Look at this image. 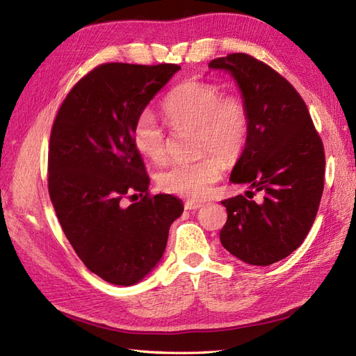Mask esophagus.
Returning <instances> with one entry per match:
<instances>
[{
	"label": "esophagus",
	"instance_id": "34e87169",
	"mask_svg": "<svg viewBox=\"0 0 356 356\" xmlns=\"http://www.w3.org/2000/svg\"><path fill=\"white\" fill-rule=\"evenodd\" d=\"M202 207V203L197 202H185V209L186 211H197V209Z\"/></svg>",
	"mask_w": 356,
	"mask_h": 356
}]
</instances>
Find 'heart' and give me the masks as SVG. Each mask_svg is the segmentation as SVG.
<instances>
[{
  "label": "heart",
  "instance_id": "heart-1",
  "mask_svg": "<svg viewBox=\"0 0 356 356\" xmlns=\"http://www.w3.org/2000/svg\"><path fill=\"white\" fill-rule=\"evenodd\" d=\"M162 111L172 129L195 127L194 161L176 162L162 170L156 181L162 191L193 200L204 198L221 177V159L230 162L245 149L251 129V115L243 97L222 93L221 87L203 79H186L172 88L162 102ZM132 143L141 156L161 163L168 154V136L149 109L136 115ZM209 151L216 152L215 157Z\"/></svg>",
  "mask_w": 356,
  "mask_h": 356
}]
</instances>
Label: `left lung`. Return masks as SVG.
I'll return each mask as SVG.
<instances>
[{
	"label": "left lung",
	"mask_w": 356,
	"mask_h": 356,
	"mask_svg": "<svg viewBox=\"0 0 356 356\" xmlns=\"http://www.w3.org/2000/svg\"><path fill=\"white\" fill-rule=\"evenodd\" d=\"M209 66L230 72L251 115L232 181L263 193L260 203L243 195L224 200L220 239L239 260L269 266L293 252L316 220L325 185L323 143L304 99L266 63L234 52Z\"/></svg>",
	"instance_id": "8db88e82"
}]
</instances>
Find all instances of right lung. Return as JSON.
Segmentation results:
<instances>
[{"label": "right lung", "instance_id": "add662e5", "mask_svg": "<svg viewBox=\"0 0 356 356\" xmlns=\"http://www.w3.org/2000/svg\"><path fill=\"white\" fill-rule=\"evenodd\" d=\"M179 69L172 63L100 65L72 87L52 124V206L76 256L111 284L132 286L147 275L165 251L171 222L184 212L179 198L150 195L132 143L136 115Z\"/></svg>", "mask_w": 356, "mask_h": 356}]
</instances>
